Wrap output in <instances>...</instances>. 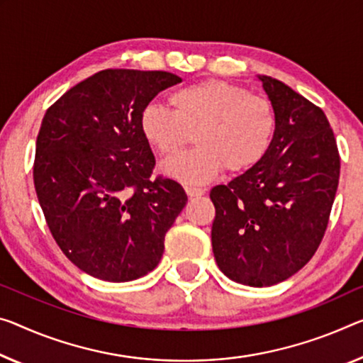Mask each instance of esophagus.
Returning a JSON list of instances; mask_svg holds the SVG:
<instances>
[{"mask_svg":"<svg viewBox=\"0 0 363 363\" xmlns=\"http://www.w3.org/2000/svg\"><path fill=\"white\" fill-rule=\"evenodd\" d=\"M185 191L189 198H194V196H203L206 193L204 188H199V186H186Z\"/></svg>","mask_w":363,"mask_h":363,"instance_id":"34e87169","label":"esophagus"}]
</instances>
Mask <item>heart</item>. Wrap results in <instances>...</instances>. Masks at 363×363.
<instances>
[{"label":"heart","instance_id":"1","mask_svg":"<svg viewBox=\"0 0 363 363\" xmlns=\"http://www.w3.org/2000/svg\"><path fill=\"white\" fill-rule=\"evenodd\" d=\"M172 110L149 104L139 116L144 139L160 155L191 141L196 149L160 164V172L188 185L252 169L264 157L276 133V110L263 96L220 79H206L172 94Z\"/></svg>","mask_w":363,"mask_h":363}]
</instances>
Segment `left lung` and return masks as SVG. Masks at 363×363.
Masks as SVG:
<instances>
[{
    "label": "left lung",
    "instance_id": "8db88e82",
    "mask_svg": "<svg viewBox=\"0 0 363 363\" xmlns=\"http://www.w3.org/2000/svg\"><path fill=\"white\" fill-rule=\"evenodd\" d=\"M258 79L276 110L274 138L258 164L211 189V240L228 279L267 287L302 269L320 247L341 160L320 107L274 77Z\"/></svg>",
    "mask_w": 363,
    "mask_h": 363
}]
</instances>
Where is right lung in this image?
Segmentation results:
<instances>
[{
  "label": "right lung",
  "mask_w": 363,
  "mask_h": 363,
  "mask_svg": "<svg viewBox=\"0 0 363 363\" xmlns=\"http://www.w3.org/2000/svg\"><path fill=\"white\" fill-rule=\"evenodd\" d=\"M182 79L167 71L104 69L47 110L35 144L33 185L50 232L81 271L108 282L146 276L186 204L155 159L139 116Z\"/></svg>",
  "instance_id": "right-lung-1"
}]
</instances>
